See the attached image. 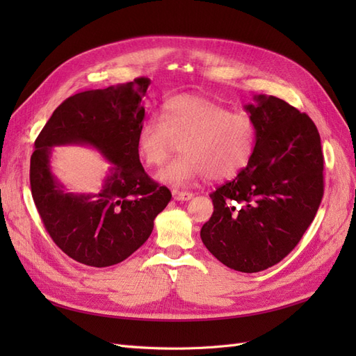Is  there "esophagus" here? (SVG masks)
<instances>
[{"mask_svg":"<svg viewBox=\"0 0 356 356\" xmlns=\"http://www.w3.org/2000/svg\"><path fill=\"white\" fill-rule=\"evenodd\" d=\"M172 196H174L175 200H190L193 197V193L190 191H179L177 188L172 190Z\"/></svg>","mask_w":356,"mask_h":356,"instance_id":"1","label":"esophagus"}]
</instances>
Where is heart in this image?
<instances>
[{
  "label": "heart",
  "mask_w": 356,
  "mask_h": 356,
  "mask_svg": "<svg viewBox=\"0 0 356 356\" xmlns=\"http://www.w3.org/2000/svg\"><path fill=\"white\" fill-rule=\"evenodd\" d=\"M257 139L252 115L232 113L203 96L178 95L166 101L161 117H148L139 124L136 149L148 166L160 168L181 145L184 154L159 178L182 186L204 175L211 181L236 177L252 160Z\"/></svg>",
  "instance_id": "obj_1"
}]
</instances>
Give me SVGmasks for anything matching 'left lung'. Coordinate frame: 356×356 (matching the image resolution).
I'll return each mask as SVG.
<instances>
[{"label":"left lung","mask_w":356,"mask_h":356,"mask_svg":"<svg viewBox=\"0 0 356 356\" xmlns=\"http://www.w3.org/2000/svg\"><path fill=\"white\" fill-rule=\"evenodd\" d=\"M245 105L258 127L252 160L220 186L200 238L230 268L255 273L294 250L324 196L321 136L306 113L276 96L257 95Z\"/></svg>","instance_id":"left-lung-1"}]
</instances>
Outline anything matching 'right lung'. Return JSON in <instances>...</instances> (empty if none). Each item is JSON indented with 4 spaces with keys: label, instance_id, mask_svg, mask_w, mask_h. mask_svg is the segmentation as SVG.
<instances>
[{
    "label": "right lung",
    "instance_id": "obj_1",
    "mask_svg": "<svg viewBox=\"0 0 356 356\" xmlns=\"http://www.w3.org/2000/svg\"><path fill=\"white\" fill-rule=\"evenodd\" d=\"M145 77L106 89L79 92L63 101L35 139L31 156L32 199L60 250L90 267H108L132 255L153 232L172 195L147 175L136 149L144 122ZM88 143L113 166L95 195L67 193L49 170L51 147Z\"/></svg>",
    "mask_w": 356,
    "mask_h": 356
}]
</instances>
